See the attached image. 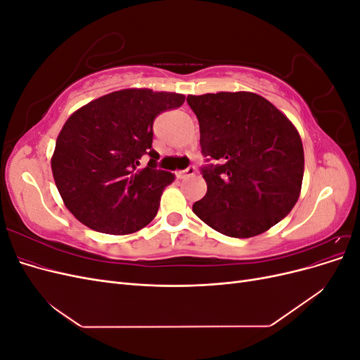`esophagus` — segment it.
Wrapping results in <instances>:
<instances>
[{
    "label": "esophagus",
    "mask_w": 360,
    "mask_h": 360,
    "mask_svg": "<svg viewBox=\"0 0 360 360\" xmlns=\"http://www.w3.org/2000/svg\"><path fill=\"white\" fill-rule=\"evenodd\" d=\"M195 168L193 167H189L188 169H183V171H179V174L177 176L180 177V179H188V177H192V176H195Z\"/></svg>",
    "instance_id": "34e87169"
}]
</instances>
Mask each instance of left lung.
Wrapping results in <instances>:
<instances>
[{
	"mask_svg": "<svg viewBox=\"0 0 360 360\" xmlns=\"http://www.w3.org/2000/svg\"><path fill=\"white\" fill-rule=\"evenodd\" d=\"M200 123L204 198L193 213L225 236L267 231L291 212L302 191L304 156L297 129L263 96L219 91L188 96Z\"/></svg>",
	"mask_w": 360,
	"mask_h": 360,
	"instance_id": "obj_1",
	"label": "left lung"
}]
</instances>
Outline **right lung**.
<instances>
[{
    "label": "right lung",
    "instance_id": "right-lung-1",
    "mask_svg": "<svg viewBox=\"0 0 360 360\" xmlns=\"http://www.w3.org/2000/svg\"><path fill=\"white\" fill-rule=\"evenodd\" d=\"M184 94L124 89L76 110L60 130L51 159L64 205L94 231L124 236L153 221L162 192L176 179L156 169L153 122L183 105ZM152 159L138 169L141 155Z\"/></svg>",
    "mask_w": 360,
    "mask_h": 360
}]
</instances>
